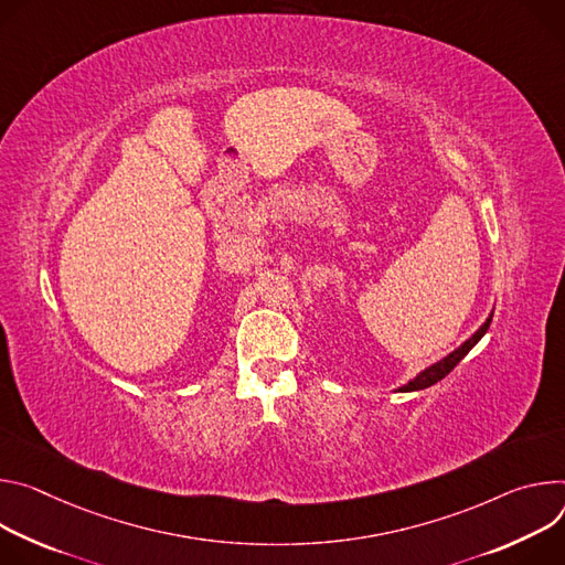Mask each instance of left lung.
Masks as SVG:
<instances>
[{
	"label": "left lung",
	"instance_id": "obj_1",
	"mask_svg": "<svg viewBox=\"0 0 565 565\" xmlns=\"http://www.w3.org/2000/svg\"><path fill=\"white\" fill-rule=\"evenodd\" d=\"M493 317V315H491ZM491 317L484 321V326L469 339V341H465L458 350H454L449 356H445L443 361H437V363H433L430 367H426L424 372H419L417 374V377L413 380V382H408L404 388H399V391H422V388H428V386H433V384H437V382H440V380H445L447 377V374L467 356V352L484 337V332L489 330V323H491Z\"/></svg>",
	"mask_w": 565,
	"mask_h": 565
}]
</instances>
